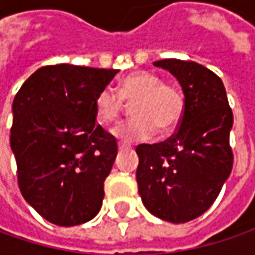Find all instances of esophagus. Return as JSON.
I'll return each mask as SVG.
<instances>
[{
  "mask_svg": "<svg viewBox=\"0 0 255 255\" xmlns=\"http://www.w3.org/2000/svg\"><path fill=\"white\" fill-rule=\"evenodd\" d=\"M125 149H128V147H126L125 144H119V152H123Z\"/></svg>",
  "mask_w": 255,
  "mask_h": 255,
  "instance_id": "obj_1",
  "label": "esophagus"
}]
</instances>
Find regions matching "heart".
Wrapping results in <instances>:
<instances>
[{"label": "heart", "instance_id": "heart-1", "mask_svg": "<svg viewBox=\"0 0 255 255\" xmlns=\"http://www.w3.org/2000/svg\"><path fill=\"white\" fill-rule=\"evenodd\" d=\"M123 101L132 102L133 119L119 123L112 134L122 143L142 142L150 139L156 130H173L184 111V96L174 85L149 72H133L118 85V93L103 88L95 98V111L103 125L113 123L122 112Z\"/></svg>", "mask_w": 255, "mask_h": 255}]
</instances>
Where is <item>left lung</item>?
Returning a JSON list of instances; mask_svg holds the SVG:
<instances>
[{"label": "left lung", "instance_id": "left-lung-1", "mask_svg": "<svg viewBox=\"0 0 255 255\" xmlns=\"http://www.w3.org/2000/svg\"><path fill=\"white\" fill-rule=\"evenodd\" d=\"M153 65L179 81L184 111L170 139L137 146L139 194L153 216L187 223L209 210L230 176L233 112L221 79L203 65L180 59Z\"/></svg>", "mask_w": 255, "mask_h": 255}]
</instances>
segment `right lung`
<instances>
[{
	"mask_svg": "<svg viewBox=\"0 0 255 255\" xmlns=\"http://www.w3.org/2000/svg\"><path fill=\"white\" fill-rule=\"evenodd\" d=\"M59 64L39 68L15 95L11 150L28 204L52 224L92 220L118 154L116 139L95 123V98L118 74Z\"/></svg>",
	"mask_w": 255,
	"mask_h": 255,
	"instance_id": "right-lung-1",
	"label": "right lung"
}]
</instances>
